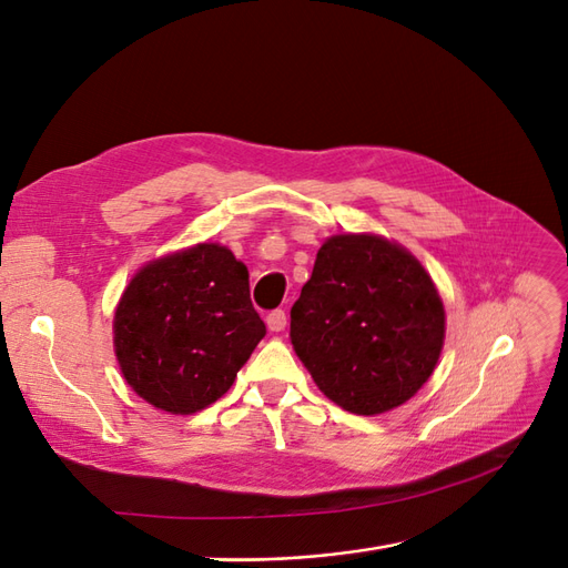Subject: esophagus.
Listing matches in <instances>:
<instances>
[{
  "label": "esophagus",
  "instance_id": "34e87169",
  "mask_svg": "<svg viewBox=\"0 0 568 568\" xmlns=\"http://www.w3.org/2000/svg\"><path fill=\"white\" fill-rule=\"evenodd\" d=\"M286 326V313L284 311H272L267 315V329L270 332H284Z\"/></svg>",
  "mask_w": 568,
  "mask_h": 568
}]
</instances>
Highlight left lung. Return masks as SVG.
<instances>
[{"label":"left lung","mask_w":568,"mask_h":568,"mask_svg":"<svg viewBox=\"0 0 568 568\" xmlns=\"http://www.w3.org/2000/svg\"><path fill=\"white\" fill-rule=\"evenodd\" d=\"M445 338L438 291L415 255L376 234H336L291 307V343L326 398L353 415L407 403Z\"/></svg>","instance_id":"left-lung-1"}]
</instances>
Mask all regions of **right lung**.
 Here are the masks:
<instances>
[{
  "label": "right lung",
  "instance_id": "obj_1",
  "mask_svg": "<svg viewBox=\"0 0 568 568\" xmlns=\"http://www.w3.org/2000/svg\"><path fill=\"white\" fill-rule=\"evenodd\" d=\"M263 336L248 270L220 244H196L144 265L113 317L125 382L170 415H194L225 395Z\"/></svg>",
  "mask_w": 568,
  "mask_h": 568
}]
</instances>
